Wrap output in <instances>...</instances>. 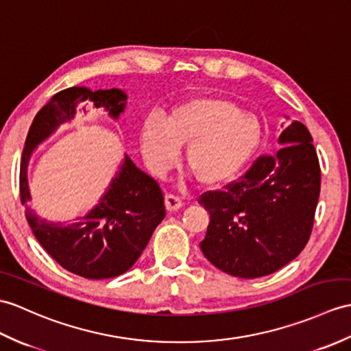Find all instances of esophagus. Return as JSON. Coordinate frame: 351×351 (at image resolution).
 <instances>
[{
	"mask_svg": "<svg viewBox=\"0 0 351 351\" xmlns=\"http://www.w3.org/2000/svg\"><path fill=\"white\" fill-rule=\"evenodd\" d=\"M165 205H166V209L169 210V213H175V210L181 209L182 208V200L176 197V195H172V194H166L165 197Z\"/></svg>",
	"mask_w": 351,
	"mask_h": 351,
	"instance_id": "esophagus-1",
	"label": "esophagus"
}]
</instances>
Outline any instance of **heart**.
Here are the masks:
<instances>
[{"instance_id":"b5f03b06","label":"heart","mask_w":351,"mask_h":351,"mask_svg":"<svg viewBox=\"0 0 351 351\" xmlns=\"http://www.w3.org/2000/svg\"><path fill=\"white\" fill-rule=\"evenodd\" d=\"M260 121L241 106L218 95H197L176 104L162 124L148 118L141 130V151L146 166L161 176L172 169L178 149L184 162L205 189L234 181L256 156L262 142Z\"/></svg>"}]
</instances>
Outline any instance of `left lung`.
I'll list each match as a JSON object with an SVG mask.
<instances>
[{"label": "left lung", "mask_w": 351, "mask_h": 351, "mask_svg": "<svg viewBox=\"0 0 351 351\" xmlns=\"http://www.w3.org/2000/svg\"><path fill=\"white\" fill-rule=\"evenodd\" d=\"M286 119H290L286 117ZM275 156L260 157L239 182L199 200L210 221L200 250L239 278L274 274L295 260L311 234L320 166L308 128L290 121Z\"/></svg>", "instance_id": "left-lung-1"}]
</instances>
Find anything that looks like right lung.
Wrapping results in <instances>:
<instances>
[{
	"label": "right lung",
	"instance_id": "1",
	"mask_svg": "<svg viewBox=\"0 0 351 351\" xmlns=\"http://www.w3.org/2000/svg\"><path fill=\"white\" fill-rule=\"evenodd\" d=\"M84 101H91L117 121L125 110L127 94L118 88L97 91L69 88L55 94L40 109L22 151L21 202L25 205L27 221L36 239L55 262L84 278L104 280L127 272L136 263L156 227L166 217V209L158 184L142 172L127 154L99 203L84 217H76L69 224L53 223L37 215L28 205L31 156L60 125L75 119L77 104Z\"/></svg>",
	"mask_w": 351,
	"mask_h": 351
}]
</instances>
